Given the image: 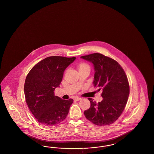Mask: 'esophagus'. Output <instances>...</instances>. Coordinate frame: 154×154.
Instances as JSON below:
<instances>
[{"label": "esophagus", "mask_w": 154, "mask_h": 154, "mask_svg": "<svg viewBox=\"0 0 154 154\" xmlns=\"http://www.w3.org/2000/svg\"><path fill=\"white\" fill-rule=\"evenodd\" d=\"M81 98H80V97H75V98H74V100H76V101H79V100H81Z\"/></svg>", "instance_id": "obj_1"}]
</instances>
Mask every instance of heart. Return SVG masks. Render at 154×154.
Returning a JSON list of instances; mask_svg holds the SVG:
<instances>
[{"instance_id":"b5f03b06","label":"heart","mask_w":154,"mask_h":154,"mask_svg":"<svg viewBox=\"0 0 154 154\" xmlns=\"http://www.w3.org/2000/svg\"><path fill=\"white\" fill-rule=\"evenodd\" d=\"M83 68H89L90 69V66L88 64H87L86 63H82L80 64V66H79V69H83Z\"/></svg>"}]
</instances>
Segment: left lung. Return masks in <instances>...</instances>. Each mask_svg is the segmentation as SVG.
Here are the masks:
<instances>
[{
	"mask_svg": "<svg viewBox=\"0 0 154 154\" xmlns=\"http://www.w3.org/2000/svg\"><path fill=\"white\" fill-rule=\"evenodd\" d=\"M92 62L94 68L93 85L102 89L101 102L93 99L90 108L84 111L86 119L97 125H106L114 123L122 115L129 94V85L123 68L113 59L100 53L81 57Z\"/></svg>",
	"mask_w": 154,
	"mask_h": 154,
	"instance_id": "8db88e82",
	"label": "left lung"
}]
</instances>
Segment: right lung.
I'll return each instance as SVG.
<instances>
[{
    "label": "right lung",
    "mask_w": 154,
    "mask_h": 154,
    "mask_svg": "<svg viewBox=\"0 0 154 154\" xmlns=\"http://www.w3.org/2000/svg\"><path fill=\"white\" fill-rule=\"evenodd\" d=\"M75 57H48L31 69L25 80L26 102L37 121L51 126L61 123L68 115L73 100H62L54 96L66 68Z\"/></svg>",
    "instance_id": "obj_1"
}]
</instances>
